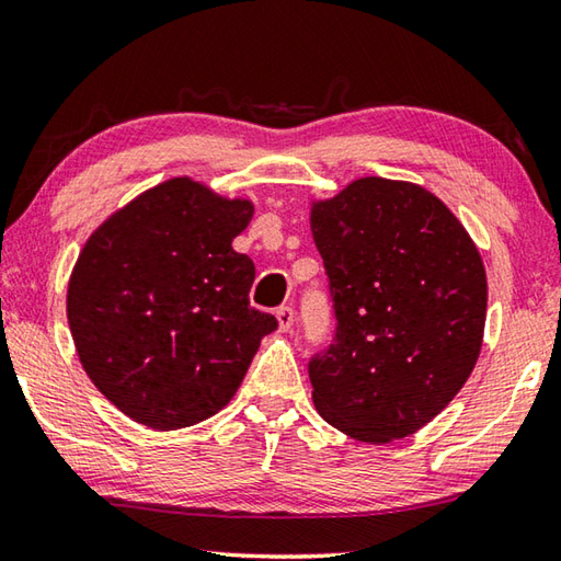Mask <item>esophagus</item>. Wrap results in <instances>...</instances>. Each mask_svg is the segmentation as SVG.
Returning a JSON list of instances; mask_svg holds the SVG:
<instances>
[{
  "instance_id": "esophagus-1",
  "label": "esophagus",
  "mask_w": 561,
  "mask_h": 561,
  "mask_svg": "<svg viewBox=\"0 0 561 561\" xmlns=\"http://www.w3.org/2000/svg\"><path fill=\"white\" fill-rule=\"evenodd\" d=\"M276 320H278V330L280 332H288L293 327V308H288V305H283V308L276 310Z\"/></svg>"
}]
</instances>
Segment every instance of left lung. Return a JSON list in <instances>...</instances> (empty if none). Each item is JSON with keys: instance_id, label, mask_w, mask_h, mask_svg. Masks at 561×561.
Here are the masks:
<instances>
[{"instance_id": "1", "label": "left lung", "mask_w": 561, "mask_h": 561, "mask_svg": "<svg viewBox=\"0 0 561 561\" xmlns=\"http://www.w3.org/2000/svg\"><path fill=\"white\" fill-rule=\"evenodd\" d=\"M336 314L308 366L317 412L368 445L445 410L481 354L489 285L469 231L415 183L358 178L310 209Z\"/></svg>"}]
</instances>
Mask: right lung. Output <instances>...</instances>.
<instances>
[{
    "label": "right lung",
    "instance_id": "obj_1",
    "mask_svg": "<svg viewBox=\"0 0 561 561\" xmlns=\"http://www.w3.org/2000/svg\"><path fill=\"white\" fill-rule=\"evenodd\" d=\"M253 205L171 178L84 241L68 324L84 374L126 417L158 432L197 425L234 398L276 317L249 305L256 268L231 241Z\"/></svg>",
    "mask_w": 561,
    "mask_h": 561
}]
</instances>
